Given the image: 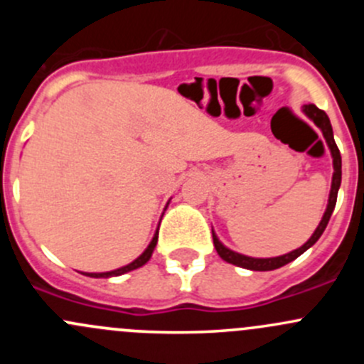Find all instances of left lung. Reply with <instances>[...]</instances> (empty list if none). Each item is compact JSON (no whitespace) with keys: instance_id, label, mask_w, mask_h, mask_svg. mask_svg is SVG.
<instances>
[{"instance_id":"1","label":"left lung","mask_w":364,"mask_h":364,"mask_svg":"<svg viewBox=\"0 0 364 364\" xmlns=\"http://www.w3.org/2000/svg\"><path fill=\"white\" fill-rule=\"evenodd\" d=\"M303 112L306 114V116L310 117V119L314 121V123L317 124L318 128H321L322 135H324L326 142H328L329 149H331L333 168H335V172H333V183H331V192H329L328 208H326V213H324V216H322L321 223H318V227H317V229H315V232L311 234V237L306 241V243L303 245V247L297 248V250L291 252V253H285V255L271 257V259H255V257H247V255H241V253H237V252L229 250V248L223 247V245L220 243V240H218V237H216L215 230H213V243H215V248H216V252H218V255L222 257V259L225 260V262L234 264V266L245 267V269H252V271H273V269H278V267H282V266H285V264L292 262V260L297 259V257H299L301 253L306 252L310 247H314V245L317 243L318 237L322 236V232H324L326 227H328L329 218H331V215H333V209H335V205H336V197H338V188H340V183H341V156H340V149H338V146H336L335 137H333L331 121H329L328 114H326L324 111H321V109H318V107H315L314 104L304 105Z\"/></svg>"}]
</instances>
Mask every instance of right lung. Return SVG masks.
I'll return each instance as SVG.
<instances>
[{
	"label": "right lung",
	"mask_w": 364,
	"mask_h": 364,
	"mask_svg": "<svg viewBox=\"0 0 364 364\" xmlns=\"http://www.w3.org/2000/svg\"><path fill=\"white\" fill-rule=\"evenodd\" d=\"M156 241H159V230H156V232H155V236H153L151 243L148 245V248H146V250L142 252L141 255H139L137 259L134 260V262L127 264V266L119 267V269L107 271V273H82V274H86V277H91V278H111V277H119V274H124V273H128V271H134V269H137V267L144 266V264L148 262L149 259H151V255H153V250H155V247H156Z\"/></svg>",
	"instance_id": "add662e5"
}]
</instances>
